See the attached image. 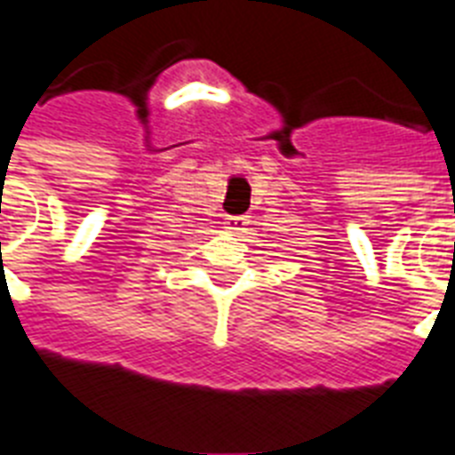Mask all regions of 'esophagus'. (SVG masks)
I'll return each instance as SVG.
<instances>
[{
  "label": "esophagus",
  "mask_w": 455,
  "mask_h": 455,
  "mask_svg": "<svg viewBox=\"0 0 455 455\" xmlns=\"http://www.w3.org/2000/svg\"><path fill=\"white\" fill-rule=\"evenodd\" d=\"M249 216H228L225 218V228L232 232H242L246 230V225H249Z\"/></svg>",
  "instance_id": "1"
}]
</instances>
